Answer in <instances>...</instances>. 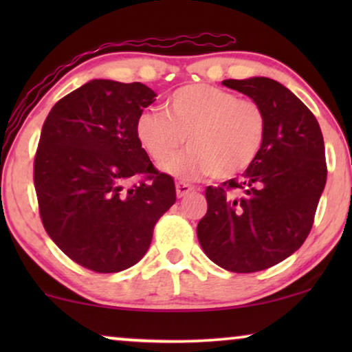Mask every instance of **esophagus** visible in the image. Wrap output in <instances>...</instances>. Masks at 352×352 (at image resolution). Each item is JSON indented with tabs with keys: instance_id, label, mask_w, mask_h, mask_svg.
<instances>
[{
	"instance_id": "1",
	"label": "esophagus",
	"mask_w": 352,
	"mask_h": 352,
	"mask_svg": "<svg viewBox=\"0 0 352 352\" xmlns=\"http://www.w3.org/2000/svg\"><path fill=\"white\" fill-rule=\"evenodd\" d=\"M192 190H194V186L187 184V182H177V184H176V195L179 197V199L186 197Z\"/></svg>"
}]
</instances>
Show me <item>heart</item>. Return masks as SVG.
I'll return each mask as SVG.
<instances>
[{"label": "heart", "mask_w": 352, "mask_h": 352, "mask_svg": "<svg viewBox=\"0 0 352 352\" xmlns=\"http://www.w3.org/2000/svg\"><path fill=\"white\" fill-rule=\"evenodd\" d=\"M266 133V110L256 99L237 98L206 83L181 86L168 98L166 113L146 110L136 122L139 144L160 166L175 157L187 136L189 148L166 168L187 179L240 175L256 160Z\"/></svg>", "instance_id": "obj_1"}]
</instances>
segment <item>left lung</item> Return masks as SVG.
<instances>
[{
	"mask_svg": "<svg viewBox=\"0 0 352 352\" xmlns=\"http://www.w3.org/2000/svg\"><path fill=\"white\" fill-rule=\"evenodd\" d=\"M266 110L267 133L240 177L205 190L197 226L206 256L226 271L250 274L295 253L309 235L327 182L325 146L314 113L276 80H224Z\"/></svg>",
	"mask_w": 352,
	"mask_h": 352,
	"instance_id": "8db88e82",
	"label": "left lung"
}]
</instances>
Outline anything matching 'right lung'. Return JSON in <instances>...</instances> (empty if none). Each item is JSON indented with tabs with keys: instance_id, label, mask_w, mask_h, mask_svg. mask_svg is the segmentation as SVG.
<instances>
[{
	"instance_id": "obj_1",
	"label": "right lung",
	"mask_w": 352,
	"mask_h": 352,
	"mask_svg": "<svg viewBox=\"0 0 352 352\" xmlns=\"http://www.w3.org/2000/svg\"><path fill=\"white\" fill-rule=\"evenodd\" d=\"M155 98L138 81L91 80L57 100L43 124L33 162L41 223L89 271L134 266L176 201L173 177L152 165L136 138L139 115Z\"/></svg>"
}]
</instances>
